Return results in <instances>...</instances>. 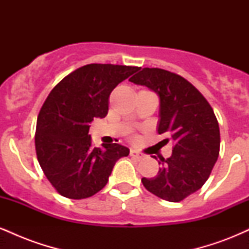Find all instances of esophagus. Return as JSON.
I'll return each mask as SVG.
<instances>
[{"instance_id":"esophagus-1","label":"esophagus","mask_w":249,"mask_h":249,"mask_svg":"<svg viewBox=\"0 0 249 249\" xmlns=\"http://www.w3.org/2000/svg\"><path fill=\"white\" fill-rule=\"evenodd\" d=\"M130 156L132 157V158L137 159V160H142V159H144V158H145L144 154H142L141 152H138V151H136V150H131Z\"/></svg>"}]
</instances>
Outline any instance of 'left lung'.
<instances>
[{"mask_svg": "<svg viewBox=\"0 0 249 249\" xmlns=\"http://www.w3.org/2000/svg\"><path fill=\"white\" fill-rule=\"evenodd\" d=\"M128 81L158 95V133L170 134L174 142L172 156L161 158L158 174L142 178V185L158 198L181 201L202 187L218 160L220 131L213 108L190 82L167 70L144 68Z\"/></svg>", "mask_w": 249, "mask_h": 249, "instance_id": "1", "label": "left lung"}]
</instances>
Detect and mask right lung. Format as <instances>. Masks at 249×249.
<instances>
[{"label": "right lung", "mask_w": 249, "mask_h": 249, "mask_svg": "<svg viewBox=\"0 0 249 249\" xmlns=\"http://www.w3.org/2000/svg\"><path fill=\"white\" fill-rule=\"evenodd\" d=\"M138 67L88 64L62 79L45 99L36 125L37 159L57 192L85 199L107 185L116 161L130 150L121 144L91 145L93 118H104L108 97Z\"/></svg>", "instance_id": "add662e5"}]
</instances>
